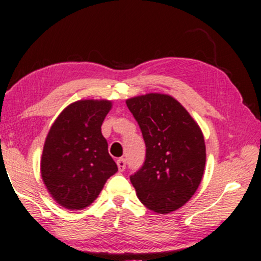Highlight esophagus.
Instances as JSON below:
<instances>
[{
  "mask_svg": "<svg viewBox=\"0 0 261 261\" xmlns=\"http://www.w3.org/2000/svg\"><path fill=\"white\" fill-rule=\"evenodd\" d=\"M116 163H117L118 170H120V171H124V169H125V166H126V161H125V159H124V158H120V159H118V160L116 161Z\"/></svg>",
  "mask_w": 261,
  "mask_h": 261,
  "instance_id": "34e87169",
  "label": "esophagus"
}]
</instances>
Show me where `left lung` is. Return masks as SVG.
<instances>
[{"mask_svg":"<svg viewBox=\"0 0 261 261\" xmlns=\"http://www.w3.org/2000/svg\"><path fill=\"white\" fill-rule=\"evenodd\" d=\"M146 146L144 165L130 176L141 204L167 214L190 200L206 163L199 125L173 96L149 93L126 100Z\"/></svg>","mask_w":261,"mask_h":261,"instance_id":"obj_1","label":"left lung"}]
</instances>
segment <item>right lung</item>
<instances>
[{"label": "right lung", "instance_id": "1", "mask_svg": "<svg viewBox=\"0 0 261 261\" xmlns=\"http://www.w3.org/2000/svg\"><path fill=\"white\" fill-rule=\"evenodd\" d=\"M110 108L108 100L76 101L59 115L48 132L41 176L51 197L65 208L90 206L117 171L101 134Z\"/></svg>", "mask_w": 261, "mask_h": 261}]
</instances>
